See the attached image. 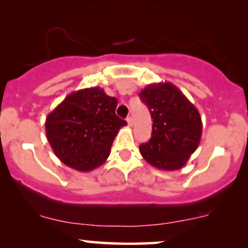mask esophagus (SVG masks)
<instances>
[{"mask_svg":"<svg viewBox=\"0 0 248 248\" xmlns=\"http://www.w3.org/2000/svg\"><path fill=\"white\" fill-rule=\"evenodd\" d=\"M127 124H128V126H129V127L133 126V118H132V116H128V118H127Z\"/></svg>","mask_w":248,"mask_h":248,"instance_id":"obj_1","label":"esophagus"}]
</instances>
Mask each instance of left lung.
Wrapping results in <instances>:
<instances>
[{"mask_svg": "<svg viewBox=\"0 0 248 248\" xmlns=\"http://www.w3.org/2000/svg\"><path fill=\"white\" fill-rule=\"evenodd\" d=\"M139 95L153 119L152 138L140 146L142 157L160 170L181 169L201 142L198 109L168 81L148 85Z\"/></svg>", "mask_w": 248, "mask_h": 248, "instance_id": "left-lung-1", "label": "left lung"}]
</instances>
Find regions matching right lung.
<instances>
[{
  "instance_id": "add662e5",
  "label": "right lung",
  "mask_w": 248,
  "mask_h": 248,
  "mask_svg": "<svg viewBox=\"0 0 248 248\" xmlns=\"http://www.w3.org/2000/svg\"><path fill=\"white\" fill-rule=\"evenodd\" d=\"M118 100L100 87L69 94L47 115L45 132L62 163L88 172L105 163L121 127L127 122L115 114Z\"/></svg>"
}]
</instances>
